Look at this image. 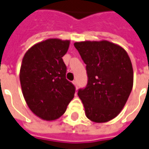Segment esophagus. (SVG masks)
<instances>
[{
  "instance_id": "1",
  "label": "esophagus",
  "mask_w": 149,
  "mask_h": 149,
  "mask_svg": "<svg viewBox=\"0 0 149 149\" xmlns=\"http://www.w3.org/2000/svg\"><path fill=\"white\" fill-rule=\"evenodd\" d=\"M72 83H73V85H75V86H76V88H77V81H76V80H75V81H72Z\"/></svg>"
}]
</instances>
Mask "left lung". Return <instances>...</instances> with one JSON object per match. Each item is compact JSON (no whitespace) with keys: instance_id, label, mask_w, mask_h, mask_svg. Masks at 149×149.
Returning a JSON list of instances; mask_svg holds the SVG:
<instances>
[{"instance_id":"left-lung-1","label":"left lung","mask_w":149,"mask_h":149,"mask_svg":"<svg viewBox=\"0 0 149 149\" xmlns=\"http://www.w3.org/2000/svg\"><path fill=\"white\" fill-rule=\"evenodd\" d=\"M74 47L86 64L87 85L78 90L86 117L106 123L125 106L133 86V68L125 50L113 42L85 41Z\"/></svg>"}]
</instances>
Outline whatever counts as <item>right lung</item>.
I'll use <instances>...</instances> for the list:
<instances>
[{
    "label": "right lung",
    "instance_id": "right-lung-1",
    "mask_svg": "<svg viewBox=\"0 0 149 149\" xmlns=\"http://www.w3.org/2000/svg\"><path fill=\"white\" fill-rule=\"evenodd\" d=\"M69 40L49 38L26 52L20 69L24 98L31 111L47 121L59 118L74 97L75 86L66 79L67 67L62 57Z\"/></svg>",
    "mask_w": 149,
    "mask_h": 149
}]
</instances>
